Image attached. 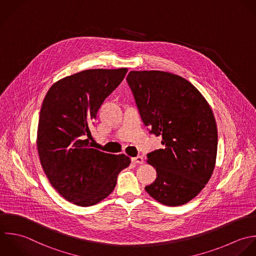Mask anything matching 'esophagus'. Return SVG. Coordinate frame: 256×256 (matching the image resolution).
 I'll use <instances>...</instances> for the list:
<instances>
[{
  "instance_id": "esophagus-1",
  "label": "esophagus",
  "mask_w": 256,
  "mask_h": 256,
  "mask_svg": "<svg viewBox=\"0 0 256 256\" xmlns=\"http://www.w3.org/2000/svg\"><path fill=\"white\" fill-rule=\"evenodd\" d=\"M132 162H134V164H144V158L140 156H136V158H132Z\"/></svg>"
}]
</instances>
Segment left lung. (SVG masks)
<instances>
[{"instance_id":"left-lung-1","label":"left lung","mask_w":256,"mask_h":256,"mask_svg":"<svg viewBox=\"0 0 256 256\" xmlns=\"http://www.w3.org/2000/svg\"><path fill=\"white\" fill-rule=\"evenodd\" d=\"M126 80L144 124L162 136V148L148 154L158 178L146 186L158 202L178 206L208 182L218 154L214 112L186 78L162 70H132Z\"/></svg>"}]
</instances>
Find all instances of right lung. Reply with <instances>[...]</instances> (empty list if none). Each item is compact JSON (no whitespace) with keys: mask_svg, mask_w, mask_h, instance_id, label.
Returning a JSON list of instances; mask_svg holds the SVG:
<instances>
[{"mask_svg":"<svg viewBox=\"0 0 256 256\" xmlns=\"http://www.w3.org/2000/svg\"><path fill=\"white\" fill-rule=\"evenodd\" d=\"M126 72L82 70L54 82L44 98L36 134L40 162L52 188L74 204L90 206L108 196L130 164L126 154H106L90 142L98 108Z\"/></svg>","mask_w":256,"mask_h":256,"instance_id":"obj_1","label":"right lung"}]
</instances>
